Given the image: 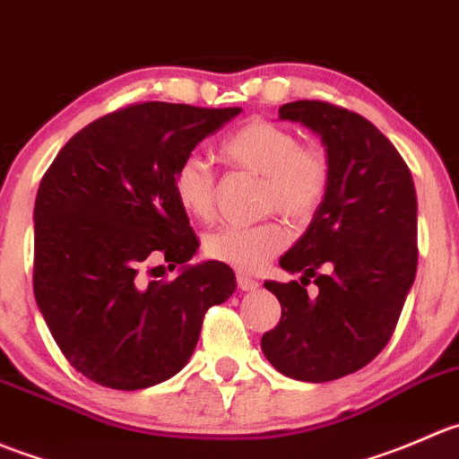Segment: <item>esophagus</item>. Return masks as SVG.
<instances>
[{"instance_id":"esophagus-1","label":"esophagus","mask_w":459,"mask_h":459,"mask_svg":"<svg viewBox=\"0 0 459 459\" xmlns=\"http://www.w3.org/2000/svg\"><path fill=\"white\" fill-rule=\"evenodd\" d=\"M236 281H238V288L243 290V292H254V290H258V285H261L256 279H252V276L247 274H238Z\"/></svg>"}]
</instances>
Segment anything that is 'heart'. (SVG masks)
<instances>
[{
  "mask_svg": "<svg viewBox=\"0 0 459 459\" xmlns=\"http://www.w3.org/2000/svg\"><path fill=\"white\" fill-rule=\"evenodd\" d=\"M230 165L263 176L261 210L283 212L288 219L310 221L324 205L333 185V160L319 144H303L288 126L272 120H249L221 143ZM171 192L187 216H214V174L201 156H187L171 176ZM290 231L279 219L256 225H230L205 238V254L240 272H256L288 245Z\"/></svg>",
  "mask_w": 459,
  "mask_h": 459,
  "instance_id": "1",
  "label": "heart"
}]
</instances>
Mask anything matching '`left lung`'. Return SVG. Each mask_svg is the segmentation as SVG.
<instances>
[{
  "instance_id": "left-lung-1",
  "label": "left lung",
  "mask_w": 459,
  "mask_h": 459,
  "mask_svg": "<svg viewBox=\"0 0 459 459\" xmlns=\"http://www.w3.org/2000/svg\"><path fill=\"white\" fill-rule=\"evenodd\" d=\"M321 135L333 185L306 234L281 256L301 283L265 281L281 321L261 351L299 382H333L357 373L390 342L417 272V194L403 158L364 116L321 100L279 108ZM321 266L324 273H319ZM315 278L320 294L307 297Z\"/></svg>"
}]
</instances>
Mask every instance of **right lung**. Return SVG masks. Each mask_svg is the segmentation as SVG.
<instances>
[{
	"instance_id": "right-lung-1",
	"label": "right lung",
	"mask_w": 459,
	"mask_h": 459,
	"mask_svg": "<svg viewBox=\"0 0 459 459\" xmlns=\"http://www.w3.org/2000/svg\"><path fill=\"white\" fill-rule=\"evenodd\" d=\"M238 113L131 104L77 131L44 174L33 214L35 301L62 355L91 382L140 390L174 377L205 312L234 294L230 265H187L201 243L171 176ZM158 262L181 274L144 280Z\"/></svg>"
}]
</instances>
